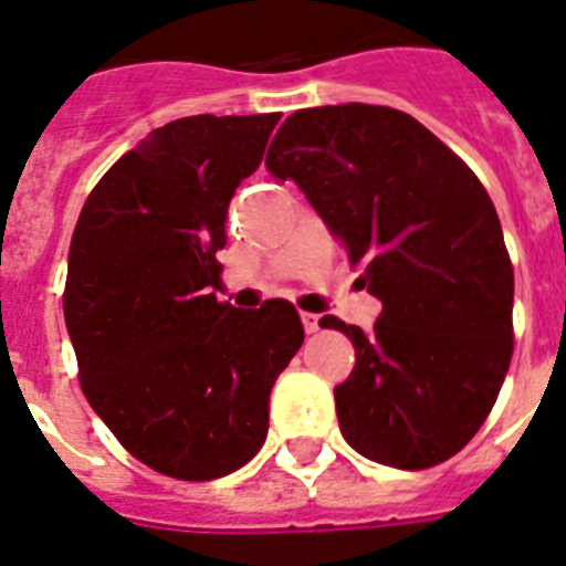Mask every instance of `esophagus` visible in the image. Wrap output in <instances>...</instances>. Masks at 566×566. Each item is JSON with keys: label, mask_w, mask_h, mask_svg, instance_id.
Segmentation results:
<instances>
[{"label": "esophagus", "mask_w": 566, "mask_h": 566, "mask_svg": "<svg viewBox=\"0 0 566 566\" xmlns=\"http://www.w3.org/2000/svg\"><path fill=\"white\" fill-rule=\"evenodd\" d=\"M302 325H305L307 334H316L319 331V313H302Z\"/></svg>", "instance_id": "obj_1"}]
</instances>
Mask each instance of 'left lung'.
<instances>
[{
    "label": "left lung",
    "instance_id": "1",
    "mask_svg": "<svg viewBox=\"0 0 566 566\" xmlns=\"http://www.w3.org/2000/svg\"><path fill=\"white\" fill-rule=\"evenodd\" d=\"M268 169L296 180L382 302L374 331L322 316L354 342L334 388L342 437L363 458L429 469L458 454L512 359L510 253L492 198L411 114L316 106L275 132Z\"/></svg>",
    "mask_w": 566,
    "mask_h": 566
}]
</instances>
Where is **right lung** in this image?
Wrapping results in <instances>:
<instances>
[{
  "label": "right lung",
  "instance_id": "obj_1",
  "mask_svg": "<svg viewBox=\"0 0 566 566\" xmlns=\"http://www.w3.org/2000/svg\"><path fill=\"white\" fill-rule=\"evenodd\" d=\"M282 114H195L146 135L92 189L63 311L88 406L140 463L178 481L253 460L270 391L305 342L296 307L218 302L227 207Z\"/></svg>",
  "mask_w": 566,
  "mask_h": 566
}]
</instances>
